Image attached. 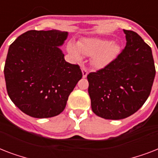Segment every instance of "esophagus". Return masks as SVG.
Masks as SVG:
<instances>
[{"instance_id":"34e87169","label":"esophagus","mask_w":158,"mask_h":158,"mask_svg":"<svg viewBox=\"0 0 158 158\" xmlns=\"http://www.w3.org/2000/svg\"><path fill=\"white\" fill-rule=\"evenodd\" d=\"M82 73H83V77H84V78H86L88 74H89V71H88V69H87L85 67H83V68H82Z\"/></svg>"}]
</instances>
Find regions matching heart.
I'll return each instance as SVG.
<instances>
[{
    "mask_svg": "<svg viewBox=\"0 0 158 158\" xmlns=\"http://www.w3.org/2000/svg\"><path fill=\"white\" fill-rule=\"evenodd\" d=\"M69 52L77 60L82 59V54L93 56L92 63L96 68H103L115 59L120 52V47L115 43L98 38H88L82 39L74 44L68 43Z\"/></svg>",
    "mask_w": 158,
    "mask_h": 158,
    "instance_id": "heart-1",
    "label": "heart"
}]
</instances>
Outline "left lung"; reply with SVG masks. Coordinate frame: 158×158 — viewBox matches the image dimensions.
<instances>
[{
    "mask_svg": "<svg viewBox=\"0 0 158 158\" xmlns=\"http://www.w3.org/2000/svg\"><path fill=\"white\" fill-rule=\"evenodd\" d=\"M126 46L102 69L88 74L92 110L106 120L133 115L149 96L155 78L149 46L137 33L124 29Z\"/></svg>",
    "mask_w": 158,
    "mask_h": 158,
    "instance_id": "1",
    "label": "left lung"
}]
</instances>
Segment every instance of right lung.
I'll list each match as a JSON object with an SVG mask.
<instances>
[{
    "label": "right lung",
    "instance_id": "obj_1",
    "mask_svg": "<svg viewBox=\"0 0 158 158\" xmlns=\"http://www.w3.org/2000/svg\"><path fill=\"white\" fill-rule=\"evenodd\" d=\"M67 32L29 30L9 48L4 68L6 90L14 104L32 117L49 118L64 110L83 74L64 60L58 47Z\"/></svg>",
    "mask_w": 158,
    "mask_h": 158
}]
</instances>
